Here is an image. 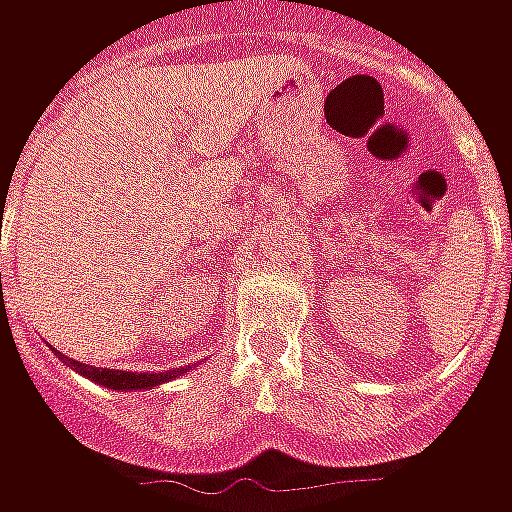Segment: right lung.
Segmentation results:
<instances>
[{"label": "right lung", "mask_w": 512, "mask_h": 512, "mask_svg": "<svg viewBox=\"0 0 512 512\" xmlns=\"http://www.w3.org/2000/svg\"><path fill=\"white\" fill-rule=\"evenodd\" d=\"M54 356H60V362L76 370L79 376L90 378L95 384L106 386V389H117V392H134V389H153V386H161L172 381V378H180L186 370L183 367H175V370H164V373H128V370H109V367H93L82 365L71 356L54 351Z\"/></svg>", "instance_id": "1"}]
</instances>
